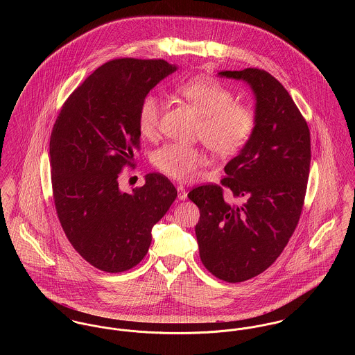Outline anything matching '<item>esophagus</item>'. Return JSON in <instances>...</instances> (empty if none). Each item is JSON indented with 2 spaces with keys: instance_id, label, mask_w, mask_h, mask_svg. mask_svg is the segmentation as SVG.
Wrapping results in <instances>:
<instances>
[{
  "instance_id": "1",
  "label": "esophagus",
  "mask_w": 355,
  "mask_h": 355,
  "mask_svg": "<svg viewBox=\"0 0 355 355\" xmlns=\"http://www.w3.org/2000/svg\"><path fill=\"white\" fill-rule=\"evenodd\" d=\"M176 189H178V198H179L180 201L187 200V191H186V189H184L182 184H179Z\"/></svg>"
}]
</instances>
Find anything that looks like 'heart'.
I'll list each match as a JSON object with an SVG mask.
<instances>
[{
	"label": "heart",
	"mask_w": 355,
	"mask_h": 355,
	"mask_svg": "<svg viewBox=\"0 0 355 355\" xmlns=\"http://www.w3.org/2000/svg\"><path fill=\"white\" fill-rule=\"evenodd\" d=\"M175 93L187 102L200 116L197 138L220 157L241 152L253 135L254 110L243 102L234 101V93L210 78H193L175 86ZM162 103L154 94H148L139 105L138 130L146 139L158 135ZM153 166L178 179L193 180L207 158L201 148L180 144H166L150 155Z\"/></svg>",
	"instance_id": "obj_1"
}]
</instances>
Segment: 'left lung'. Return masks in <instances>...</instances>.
I'll use <instances>...</instances> for the list:
<instances>
[{
  "label": "left lung",
  "instance_id": "8db88e82",
  "mask_svg": "<svg viewBox=\"0 0 355 355\" xmlns=\"http://www.w3.org/2000/svg\"><path fill=\"white\" fill-rule=\"evenodd\" d=\"M255 93L253 135L224 168L220 184L193 189L200 209L196 235L203 266L217 279L241 283L266 270L293 236L304 207L310 171V131L283 85L258 68L221 71ZM227 188L245 203L223 200Z\"/></svg>",
  "mask_w": 355,
  "mask_h": 355
}]
</instances>
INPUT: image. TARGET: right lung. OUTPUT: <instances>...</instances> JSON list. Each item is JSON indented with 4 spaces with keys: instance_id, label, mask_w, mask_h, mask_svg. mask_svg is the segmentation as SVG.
Masks as SVG:
<instances>
[{
    "instance_id": "obj_1",
    "label": "right lung",
    "mask_w": 355,
    "mask_h": 355,
    "mask_svg": "<svg viewBox=\"0 0 355 355\" xmlns=\"http://www.w3.org/2000/svg\"><path fill=\"white\" fill-rule=\"evenodd\" d=\"M175 69L161 58L110 60L71 93L55 119L49 154L57 217L72 248L103 272L144 259L153 225L178 197L155 172L131 194L119 189V175L141 149L139 105Z\"/></svg>"
}]
</instances>
